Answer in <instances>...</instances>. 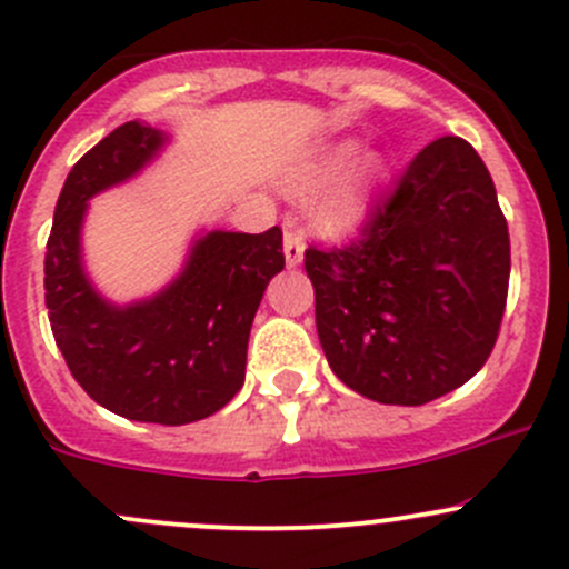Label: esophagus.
Here are the masks:
<instances>
[{
	"instance_id": "obj_1",
	"label": "esophagus",
	"mask_w": 569,
	"mask_h": 569,
	"mask_svg": "<svg viewBox=\"0 0 569 569\" xmlns=\"http://www.w3.org/2000/svg\"><path fill=\"white\" fill-rule=\"evenodd\" d=\"M283 256H286V267H289V269L300 267L302 256H306V244H302L300 233L286 231V237H283Z\"/></svg>"
}]
</instances>
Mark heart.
Listing matches in <instances>:
<instances>
[{"instance_id":"obj_1","label":"heart","mask_w":569,"mask_h":569,"mask_svg":"<svg viewBox=\"0 0 569 569\" xmlns=\"http://www.w3.org/2000/svg\"><path fill=\"white\" fill-rule=\"evenodd\" d=\"M358 148L355 137H341L317 146L280 173V187L286 192L295 198L308 194V222L321 237H341L358 228L386 176L382 153Z\"/></svg>"}]
</instances>
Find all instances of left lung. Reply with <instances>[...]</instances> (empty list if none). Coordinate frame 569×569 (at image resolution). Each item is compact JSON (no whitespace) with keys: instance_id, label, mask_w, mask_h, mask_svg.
Listing matches in <instances>:
<instances>
[{"instance_id":"8db88e82","label":"left lung","mask_w":569,"mask_h":569,"mask_svg":"<svg viewBox=\"0 0 569 569\" xmlns=\"http://www.w3.org/2000/svg\"><path fill=\"white\" fill-rule=\"evenodd\" d=\"M306 272L343 386L405 407L465 386L496 347L509 286L507 220L479 153L460 137L429 142L363 237L311 248Z\"/></svg>"}]
</instances>
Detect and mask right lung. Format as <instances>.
<instances>
[{
    "instance_id": "add662e5",
    "label": "right lung",
    "mask_w": 569,
    "mask_h": 569,
    "mask_svg": "<svg viewBox=\"0 0 569 569\" xmlns=\"http://www.w3.org/2000/svg\"><path fill=\"white\" fill-rule=\"evenodd\" d=\"M170 134L129 120L68 173L46 244V308L73 380L129 421L181 423L214 416L239 393L250 327L283 269V233L198 231L181 272L157 295L114 302L84 269L82 226L96 194L140 176Z\"/></svg>"
}]
</instances>
